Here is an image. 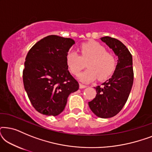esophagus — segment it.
<instances>
[{
    "label": "esophagus",
    "instance_id": "esophagus-1",
    "mask_svg": "<svg viewBox=\"0 0 152 152\" xmlns=\"http://www.w3.org/2000/svg\"><path fill=\"white\" fill-rule=\"evenodd\" d=\"M86 88V85H84L82 84H80V88Z\"/></svg>",
    "mask_w": 152,
    "mask_h": 152
}]
</instances>
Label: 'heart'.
Here are the masks:
<instances>
[{"label":"heart","mask_w":152,"mask_h":152,"mask_svg":"<svg viewBox=\"0 0 152 152\" xmlns=\"http://www.w3.org/2000/svg\"><path fill=\"white\" fill-rule=\"evenodd\" d=\"M81 55L75 51H70L66 55V64L70 71L77 75L85 68L88 69L78 75L83 82H90L97 80L103 81L109 78L116 67V59L113 54L107 51L103 45L97 42L85 43L80 46Z\"/></svg>","instance_id":"heart-1"}]
</instances>
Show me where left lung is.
<instances>
[{"label": "left lung", "mask_w": 152, "mask_h": 152, "mask_svg": "<svg viewBox=\"0 0 152 152\" xmlns=\"http://www.w3.org/2000/svg\"><path fill=\"white\" fill-rule=\"evenodd\" d=\"M101 40L118 56V64L111 77L95 87L96 96L88 106L97 117L109 118L117 115L127 101L134 83V70L132 54L121 41L110 37H102Z\"/></svg>", "instance_id": "left-lung-1"}]
</instances>
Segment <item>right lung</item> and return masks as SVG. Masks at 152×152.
Masks as SVG:
<instances>
[{"mask_svg": "<svg viewBox=\"0 0 152 152\" xmlns=\"http://www.w3.org/2000/svg\"><path fill=\"white\" fill-rule=\"evenodd\" d=\"M73 44L70 38L50 35L35 43L26 56L23 71L25 90L33 107L43 115L61 113L69 95L79 89L66 59Z\"/></svg>", "mask_w": 152, "mask_h": 152, "instance_id": "1", "label": "right lung"}]
</instances>
